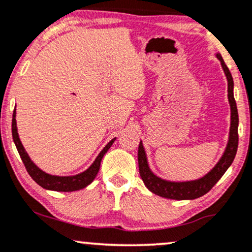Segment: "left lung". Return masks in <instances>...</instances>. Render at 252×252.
Listing matches in <instances>:
<instances>
[{
	"label": "left lung",
	"instance_id": "obj_1",
	"mask_svg": "<svg viewBox=\"0 0 252 252\" xmlns=\"http://www.w3.org/2000/svg\"><path fill=\"white\" fill-rule=\"evenodd\" d=\"M216 56L220 61V64L223 66L226 80H228V98L230 108H231V126H230V136L226 149L224 151L220 162L204 177L190 182H169L157 177L156 175L151 172L147 162V156H145L143 144L141 142L138 145L139 175H141V178L145 184V187L151 192L156 193V195L160 197L182 201V199H195L205 195L220 180L224 172L228 170V168L231 165L233 159H235L238 148V113L235 97H233V80L231 72H230L229 68L224 63L222 56L220 54H217Z\"/></svg>",
	"mask_w": 252,
	"mask_h": 252
}]
</instances>
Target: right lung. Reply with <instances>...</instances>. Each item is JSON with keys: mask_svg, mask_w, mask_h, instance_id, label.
<instances>
[{"mask_svg": "<svg viewBox=\"0 0 252 252\" xmlns=\"http://www.w3.org/2000/svg\"><path fill=\"white\" fill-rule=\"evenodd\" d=\"M16 110H14L13 114V122H11V132H13V139L14 143L16 145L17 151H19L21 159H22L24 166H26L27 171L30 175V177L34 180L38 186L47 190H54V191H76V190L83 189L87 186H89L92 182L95 180L97 172L99 170V166H101V160L103 156L105 155V153L109 150V148L111 147L114 143V141L116 138L111 139L109 143L105 145L104 149H103L99 155L96 157L95 162L90 165L89 169H87L86 171L82 172V174L75 175V176H65V177H61V176H53L49 174H45L44 171H42L41 169H38L34 163L32 162V159L29 158L28 154L24 150L22 143H21L19 134H17V126H16Z\"/></svg>", "mask_w": 252, "mask_h": 252, "instance_id": "1", "label": "right lung"}]
</instances>
